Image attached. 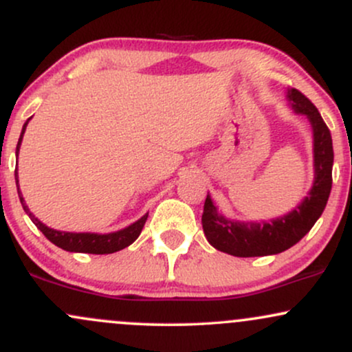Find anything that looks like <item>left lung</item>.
<instances>
[{"label": "left lung", "instance_id": "1", "mask_svg": "<svg viewBox=\"0 0 352 352\" xmlns=\"http://www.w3.org/2000/svg\"><path fill=\"white\" fill-rule=\"evenodd\" d=\"M289 104L296 114L308 117L313 127L314 151V184L308 197L288 215L274 218L272 221H238L230 220L218 213L210 195L204 205L201 225L208 243L233 256H266L285 252L296 245L313 228L316 220L324 212L333 185V139L328 125L324 124L316 106L301 94L298 89L289 87L286 92Z\"/></svg>", "mask_w": 352, "mask_h": 352}]
</instances>
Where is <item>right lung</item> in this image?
<instances>
[{"mask_svg": "<svg viewBox=\"0 0 352 352\" xmlns=\"http://www.w3.org/2000/svg\"><path fill=\"white\" fill-rule=\"evenodd\" d=\"M28 122H30V119H28L26 124L23 125L21 135H19L18 145H16V157H18L19 145H21L23 134H24V131H26ZM14 179H16V187H18L19 200H21L24 212L30 215L31 220H33V223L39 230H41L43 235L46 236L51 243L59 246V248L66 250V252L91 253V254L116 253V252H119V250H124L125 246L134 243V241L137 240V236H139L140 232H142L145 221H147L148 213H145L140 220H137L135 223L129 225L127 228L119 230V232H114V233H106V235H99V233H72V232H59V230H52L50 227H46L44 223H41V221H39L38 218H36L33 213L30 212L28 205L24 204V199H23L21 192H19V185H18V168L14 170Z\"/></svg>", "mask_w": 352, "mask_h": 352, "instance_id": "add662e5", "label": "right lung"}]
</instances>
